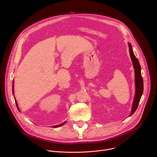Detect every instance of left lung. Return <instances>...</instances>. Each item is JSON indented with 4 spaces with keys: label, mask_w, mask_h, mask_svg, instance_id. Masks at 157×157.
I'll return each mask as SVG.
<instances>
[{
    "label": "left lung",
    "mask_w": 157,
    "mask_h": 157,
    "mask_svg": "<svg viewBox=\"0 0 157 157\" xmlns=\"http://www.w3.org/2000/svg\"><path fill=\"white\" fill-rule=\"evenodd\" d=\"M128 47H129V52L130 56L133 63V68L135 69V84H136V93L135 96H134L132 110L129 116H131L138 107L139 103L140 102V98L143 94L144 91V82L142 76L141 75V67L139 63L138 59L136 57L135 55L133 54L132 44L128 43Z\"/></svg>",
    "instance_id": "left-lung-1"
}]
</instances>
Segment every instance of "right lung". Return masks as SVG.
Wrapping results in <instances>:
<instances>
[{"label":"right lung","mask_w":157,"mask_h":157,"mask_svg":"<svg viewBox=\"0 0 157 157\" xmlns=\"http://www.w3.org/2000/svg\"><path fill=\"white\" fill-rule=\"evenodd\" d=\"M12 93H13V83H12ZM14 99H15V98H14ZM15 104H16V105H17V109L19 110V108H18V104H17V101L15 100ZM65 123H66V121H65V122H64L63 124H59V125H55V126H53V127H54V128L59 127H60V126H61V125H64Z\"/></svg>","instance_id":"right-lung-1"}]
</instances>
